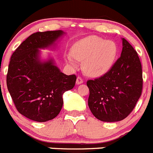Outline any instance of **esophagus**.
Instances as JSON below:
<instances>
[{"label":"esophagus","instance_id":"1","mask_svg":"<svg viewBox=\"0 0 153 153\" xmlns=\"http://www.w3.org/2000/svg\"><path fill=\"white\" fill-rule=\"evenodd\" d=\"M76 84H81L83 82V79H82V77H80V76H78L77 79H76Z\"/></svg>","mask_w":153,"mask_h":153}]
</instances>
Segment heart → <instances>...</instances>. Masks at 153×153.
Wrapping results in <instances>:
<instances>
[{"label": "heart", "instance_id": "b5f03b06", "mask_svg": "<svg viewBox=\"0 0 153 153\" xmlns=\"http://www.w3.org/2000/svg\"><path fill=\"white\" fill-rule=\"evenodd\" d=\"M117 46L97 36L81 39L72 48L71 54L76 60L84 61V70L91 76H100L111 69L117 55ZM70 62L71 60L69 59Z\"/></svg>", "mask_w": 153, "mask_h": 153}]
</instances>
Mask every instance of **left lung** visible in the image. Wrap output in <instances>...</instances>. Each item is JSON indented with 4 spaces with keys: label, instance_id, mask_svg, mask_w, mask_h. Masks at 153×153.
<instances>
[{
    "label": "left lung",
    "instance_id": "left-lung-1",
    "mask_svg": "<svg viewBox=\"0 0 153 153\" xmlns=\"http://www.w3.org/2000/svg\"><path fill=\"white\" fill-rule=\"evenodd\" d=\"M122 44L120 57L111 69L86 82L89 108L102 121L115 122L127 117L142 94L143 71L139 56L124 38Z\"/></svg>",
    "mask_w": 153,
    "mask_h": 153
}]
</instances>
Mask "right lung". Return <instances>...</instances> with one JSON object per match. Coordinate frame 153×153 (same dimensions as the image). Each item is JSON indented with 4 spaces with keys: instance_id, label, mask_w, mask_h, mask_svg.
I'll return each mask as SVG.
<instances>
[{
    "instance_id": "obj_1",
    "label": "right lung",
    "mask_w": 153,
    "mask_h": 153,
    "mask_svg": "<svg viewBox=\"0 0 153 153\" xmlns=\"http://www.w3.org/2000/svg\"><path fill=\"white\" fill-rule=\"evenodd\" d=\"M61 30L37 32L29 36L11 56L7 86L18 111L31 120L45 122L57 117L63 94L75 86L76 75L67 76L52 59L42 62L39 48L52 45Z\"/></svg>"
}]
</instances>
